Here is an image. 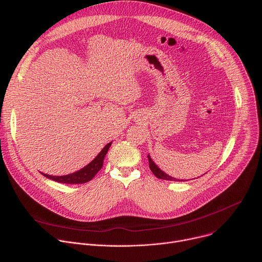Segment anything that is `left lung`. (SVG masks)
I'll return each mask as SVG.
<instances>
[{
  "label": "left lung",
  "instance_id": "obj_1",
  "mask_svg": "<svg viewBox=\"0 0 262 262\" xmlns=\"http://www.w3.org/2000/svg\"><path fill=\"white\" fill-rule=\"evenodd\" d=\"M148 158V161H149V168H150V170L152 171V173L160 179H165V180H170V181H186V180H183V179H177V178H174L172 176H169L168 174H166L164 171H162L156 164L155 162L151 160L150 156H147ZM203 176V175H202Z\"/></svg>",
  "mask_w": 262,
  "mask_h": 262
}]
</instances>
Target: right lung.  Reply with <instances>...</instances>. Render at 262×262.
Returning a JSON list of instances; mask_svg holds the SVG:
<instances>
[{
  "label": "right lung",
  "mask_w": 262,
  "mask_h": 262,
  "mask_svg": "<svg viewBox=\"0 0 262 262\" xmlns=\"http://www.w3.org/2000/svg\"><path fill=\"white\" fill-rule=\"evenodd\" d=\"M112 142L107 143L103 148L102 150L97 155V157L91 162L89 163L86 167H84L83 169L68 174V175H63V176H52L49 174H45L41 173L43 176L55 180L57 182H62V183H68V184H81V183H85L90 181L95 175L96 173L101 169L102 164H103V159L108 150V148L111 147Z\"/></svg>",
  "instance_id": "add662e5"
}]
</instances>
